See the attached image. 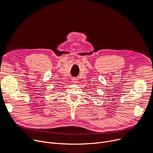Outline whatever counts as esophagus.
I'll list each match as a JSON object with an SVG mask.
<instances>
[{"instance_id":"esophagus-1","label":"esophagus","mask_w":153,"mask_h":153,"mask_svg":"<svg viewBox=\"0 0 153 153\" xmlns=\"http://www.w3.org/2000/svg\"><path fill=\"white\" fill-rule=\"evenodd\" d=\"M78 78H72V82H73V83H77L78 82Z\"/></svg>"}]
</instances>
